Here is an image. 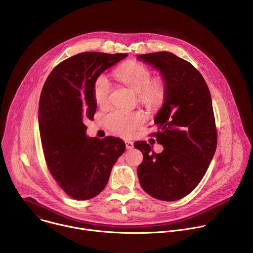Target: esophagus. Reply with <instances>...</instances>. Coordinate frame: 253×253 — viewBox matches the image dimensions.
Segmentation results:
<instances>
[{"instance_id":"34e87169","label":"esophagus","mask_w":253,"mask_h":253,"mask_svg":"<svg viewBox=\"0 0 253 253\" xmlns=\"http://www.w3.org/2000/svg\"><path fill=\"white\" fill-rule=\"evenodd\" d=\"M125 145H126V148H127V149H132V148L134 147L133 142L130 141V140H126V141H125Z\"/></svg>"}]
</instances>
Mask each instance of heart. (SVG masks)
Wrapping results in <instances>:
<instances>
[{
    "label": "heart",
    "mask_w": 253,
    "mask_h": 253,
    "mask_svg": "<svg viewBox=\"0 0 253 253\" xmlns=\"http://www.w3.org/2000/svg\"><path fill=\"white\" fill-rule=\"evenodd\" d=\"M116 76L139 93V99L148 106H160L166 96V87L162 80L153 79L152 72L145 65L130 61L116 71ZM92 93L97 105L105 106L110 99L111 84L105 75H99L93 82ZM143 120L142 114L112 109L105 115L106 126L115 134L131 136Z\"/></svg>",
    "instance_id": "1"
}]
</instances>
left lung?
Returning a JSON list of instances; mask_svg holds the SVG:
<instances>
[{"instance_id":"1","label":"left lung","mask_w":253,"mask_h":253,"mask_svg":"<svg viewBox=\"0 0 253 253\" xmlns=\"http://www.w3.org/2000/svg\"><path fill=\"white\" fill-rule=\"evenodd\" d=\"M138 59L159 70L166 87L163 106L154 121L159 154L145 141L134 143L143 153L137 173L143 190L163 201L188 195L201 181L217 146V131L208 86L189 62L169 52Z\"/></svg>"}]
</instances>
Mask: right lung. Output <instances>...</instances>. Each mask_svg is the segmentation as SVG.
I'll return each mask as SVG.
<instances>
[{
	"label": "right lung",
	"instance_id": "1",
	"mask_svg": "<svg viewBox=\"0 0 253 253\" xmlns=\"http://www.w3.org/2000/svg\"><path fill=\"white\" fill-rule=\"evenodd\" d=\"M126 57L121 53L77 54L58 64L43 86L38 119L44 157L58 185L76 200L98 195L125 151L120 138L87 137L83 121L93 119L97 109L94 80Z\"/></svg>",
	"mask_w": 253,
	"mask_h": 253
}]
</instances>
